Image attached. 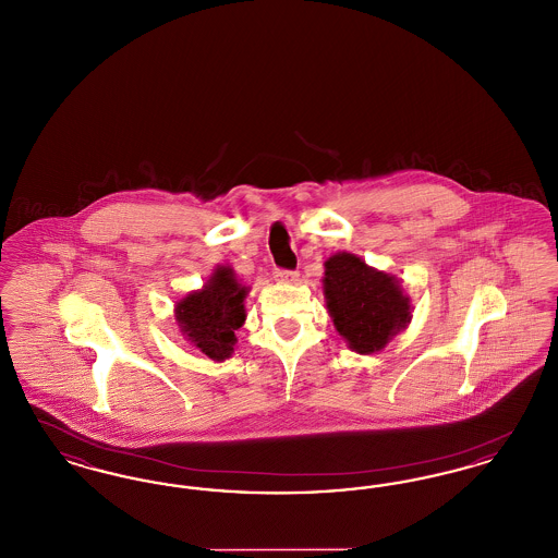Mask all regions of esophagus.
Masks as SVG:
<instances>
[{
	"mask_svg": "<svg viewBox=\"0 0 558 558\" xmlns=\"http://www.w3.org/2000/svg\"><path fill=\"white\" fill-rule=\"evenodd\" d=\"M276 280L282 282V284H292L299 280V271H292V269H278L276 271Z\"/></svg>",
	"mask_w": 558,
	"mask_h": 558,
	"instance_id": "esophagus-1",
	"label": "esophagus"
}]
</instances>
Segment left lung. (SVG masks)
Wrapping results in <instances>:
<instances>
[{"instance_id": "8db88e82", "label": "left lung", "mask_w": 558, "mask_h": 558, "mask_svg": "<svg viewBox=\"0 0 558 558\" xmlns=\"http://www.w3.org/2000/svg\"><path fill=\"white\" fill-rule=\"evenodd\" d=\"M322 284L328 314L351 351L368 355L385 349L412 319L410 296L398 278L353 253L328 257Z\"/></svg>"}]
</instances>
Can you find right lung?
Here are the masks:
<instances>
[{"instance_id": "1", "label": "right lung", "mask_w": 558, "mask_h": 558, "mask_svg": "<svg viewBox=\"0 0 558 558\" xmlns=\"http://www.w3.org/2000/svg\"><path fill=\"white\" fill-rule=\"evenodd\" d=\"M248 289L230 266H217L201 291H192L175 305V319L187 343L215 362L234 353L236 330L244 324Z\"/></svg>"}]
</instances>
